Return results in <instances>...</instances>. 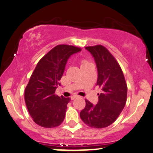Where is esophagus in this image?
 I'll return each mask as SVG.
<instances>
[{"label":"esophagus","instance_id":"34e87169","mask_svg":"<svg viewBox=\"0 0 153 153\" xmlns=\"http://www.w3.org/2000/svg\"><path fill=\"white\" fill-rule=\"evenodd\" d=\"M77 97H78V95H73V96H71V99L72 100H73L75 99V98H77Z\"/></svg>","mask_w":153,"mask_h":153}]
</instances>
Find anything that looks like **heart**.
Wrapping results in <instances>:
<instances>
[{
  "instance_id": "obj_1",
  "label": "heart",
  "mask_w": 153,
  "mask_h": 153,
  "mask_svg": "<svg viewBox=\"0 0 153 153\" xmlns=\"http://www.w3.org/2000/svg\"><path fill=\"white\" fill-rule=\"evenodd\" d=\"M87 63H89L88 61H82V65H85V64H87Z\"/></svg>"
}]
</instances>
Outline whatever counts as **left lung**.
Listing matches in <instances>:
<instances>
[{
  "mask_svg": "<svg viewBox=\"0 0 153 153\" xmlns=\"http://www.w3.org/2000/svg\"><path fill=\"white\" fill-rule=\"evenodd\" d=\"M94 57L98 71L97 85L101 88L99 101L94 106L85 100L80 111L82 121L91 128L109 126L119 117L127 99V85L121 67L107 48L102 45L87 46Z\"/></svg>",
  "mask_w": 153,
  "mask_h": 153,
  "instance_id": "left-lung-1",
  "label": "left lung"
}]
</instances>
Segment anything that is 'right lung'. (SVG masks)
I'll list each match as a JSON object with an SVG mask.
<instances>
[{
    "instance_id": "1",
    "label": "right lung",
    "mask_w": 153,
    "mask_h": 153,
    "mask_svg": "<svg viewBox=\"0 0 153 153\" xmlns=\"http://www.w3.org/2000/svg\"><path fill=\"white\" fill-rule=\"evenodd\" d=\"M81 51L77 46L60 44L40 59L25 90V101L29 113L36 124L54 128L64 120L69 97H59L55 91L60 85L68 59Z\"/></svg>"
}]
</instances>
